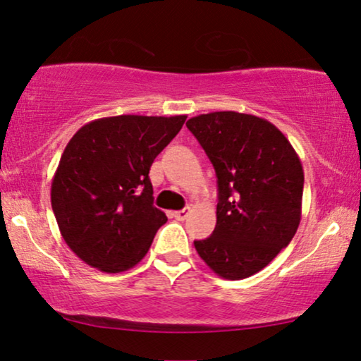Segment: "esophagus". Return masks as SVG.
<instances>
[{"label": "esophagus", "mask_w": 361, "mask_h": 361, "mask_svg": "<svg viewBox=\"0 0 361 361\" xmlns=\"http://www.w3.org/2000/svg\"><path fill=\"white\" fill-rule=\"evenodd\" d=\"M189 212H190L189 209H182V210L174 212V214H172V215H174L176 220H185L187 216H189Z\"/></svg>", "instance_id": "obj_1"}]
</instances>
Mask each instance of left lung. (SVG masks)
<instances>
[{
	"label": "left lung",
	"mask_w": 361,
	"mask_h": 361,
	"mask_svg": "<svg viewBox=\"0 0 361 361\" xmlns=\"http://www.w3.org/2000/svg\"><path fill=\"white\" fill-rule=\"evenodd\" d=\"M185 125L219 184L215 230L194 241L197 253L220 278H250L298 231L304 190L298 152L273 123L246 113L214 111Z\"/></svg>",
	"instance_id": "8db88e82"
}]
</instances>
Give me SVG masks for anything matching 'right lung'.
<instances>
[{"instance_id": "1", "label": "right lung", "mask_w": 361, "mask_h": 361, "mask_svg": "<svg viewBox=\"0 0 361 361\" xmlns=\"http://www.w3.org/2000/svg\"><path fill=\"white\" fill-rule=\"evenodd\" d=\"M185 118H100L68 141L54 174L51 202L62 238L88 266L121 273L146 256L167 221L152 205L149 169Z\"/></svg>"}]
</instances>
